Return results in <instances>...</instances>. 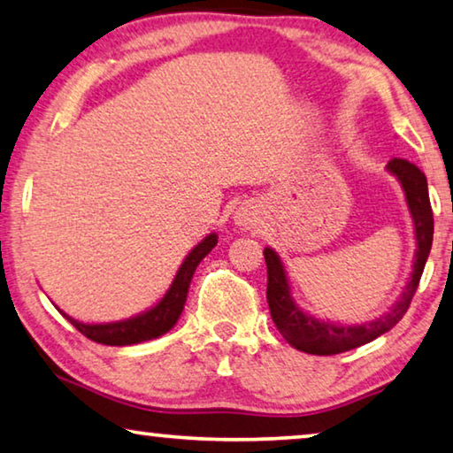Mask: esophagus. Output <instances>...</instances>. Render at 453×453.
Here are the masks:
<instances>
[{
    "mask_svg": "<svg viewBox=\"0 0 453 453\" xmlns=\"http://www.w3.org/2000/svg\"><path fill=\"white\" fill-rule=\"evenodd\" d=\"M235 219H238V224H240V226H246V224H250L248 213H238V215H235Z\"/></svg>",
    "mask_w": 453,
    "mask_h": 453,
    "instance_id": "34e87169",
    "label": "esophagus"
}]
</instances>
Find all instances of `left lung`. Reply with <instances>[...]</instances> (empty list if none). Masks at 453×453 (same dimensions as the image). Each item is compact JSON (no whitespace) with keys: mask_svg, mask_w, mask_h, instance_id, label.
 <instances>
[{"mask_svg":"<svg viewBox=\"0 0 453 453\" xmlns=\"http://www.w3.org/2000/svg\"><path fill=\"white\" fill-rule=\"evenodd\" d=\"M387 168L401 180L404 188L407 205L411 209V215H413L417 238L413 274H411V280L404 287V293L399 303L388 313H384L382 317H378V319L370 323H362V326H337V323L319 321L311 315H305L295 305L285 266H282L279 254L274 250L265 248V260L268 268L266 299L270 315H273L274 326L282 334V337L293 348L301 349V352L313 356H332L364 346V343L372 342L378 335L393 329L403 319L411 301H413V295L417 287H419L425 262H427L431 242H434V211H431L429 203L427 179H425V174L413 162L404 158H393L387 165Z\"/></svg>","mask_w":453,"mask_h":453,"instance_id":"obj_1","label":"left lung"}]
</instances>
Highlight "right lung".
Here are the masks:
<instances>
[{"mask_svg": "<svg viewBox=\"0 0 453 453\" xmlns=\"http://www.w3.org/2000/svg\"><path fill=\"white\" fill-rule=\"evenodd\" d=\"M215 244H218V235L209 234L201 244H197L191 252H188L185 262L179 268L177 276H174L171 288H168L166 295L158 301V305H154L150 311L136 315L126 321L99 323V326L97 323L96 326H89V323H81L69 315H63L85 337H89L91 342L105 343V346H132V343L154 340V337L173 329L174 323L179 321L180 313H183L188 285H191L195 268H197L199 262L211 252Z\"/></svg>", "mask_w": 453, "mask_h": 453, "instance_id": "right-lung-1", "label": "right lung"}]
</instances>
